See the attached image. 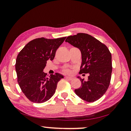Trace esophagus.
I'll return each mask as SVG.
<instances>
[{
  "mask_svg": "<svg viewBox=\"0 0 131 131\" xmlns=\"http://www.w3.org/2000/svg\"><path fill=\"white\" fill-rule=\"evenodd\" d=\"M65 78L66 79H67L69 80H72L73 79V78H71V77H69V76H66Z\"/></svg>",
  "mask_w": 131,
  "mask_h": 131,
  "instance_id": "1",
  "label": "esophagus"
}]
</instances>
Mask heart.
<instances>
[{"mask_svg": "<svg viewBox=\"0 0 131 131\" xmlns=\"http://www.w3.org/2000/svg\"><path fill=\"white\" fill-rule=\"evenodd\" d=\"M63 71L65 73H66V74H71V73H72V70H71L70 69H68V68L64 69Z\"/></svg>", "mask_w": 131, "mask_h": 131, "instance_id": "b5f03b06", "label": "heart"}]
</instances>
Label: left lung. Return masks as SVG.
<instances>
[{"label": "left lung", "mask_w": 131, "mask_h": 131, "mask_svg": "<svg viewBox=\"0 0 131 131\" xmlns=\"http://www.w3.org/2000/svg\"><path fill=\"white\" fill-rule=\"evenodd\" d=\"M66 42L81 52L80 74H89L87 81L80 79L81 86L75 89V93L89 103L99 100L106 92L110 83L112 62L110 51L105 45L86 33L70 36Z\"/></svg>", "instance_id": "left-lung-1"}]
</instances>
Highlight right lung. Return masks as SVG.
<instances>
[{
	"label": "right lung",
	"mask_w": 131,
	"mask_h": 131,
	"mask_svg": "<svg viewBox=\"0 0 131 131\" xmlns=\"http://www.w3.org/2000/svg\"><path fill=\"white\" fill-rule=\"evenodd\" d=\"M66 38L33 39L19 52L15 63L17 81L30 101L42 103L49 100L55 94L58 82L64 78L57 73L47 78L43 70L48 60H53L57 49Z\"/></svg>",
	"instance_id": "right-lung-1"
}]
</instances>
